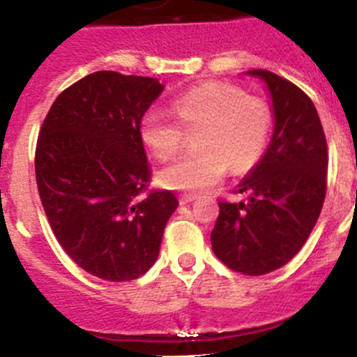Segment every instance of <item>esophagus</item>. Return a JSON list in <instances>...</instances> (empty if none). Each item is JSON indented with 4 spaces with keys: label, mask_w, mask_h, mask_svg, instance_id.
Listing matches in <instances>:
<instances>
[{
    "label": "esophagus",
    "mask_w": 357,
    "mask_h": 357,
    "mask_svg": "<svg viewBox=\"0 0 357 357\" xmlns=\"http://www.w3.org/2000/svg\"><path fill=\"white\" fill-rule=\"evenodd\" d=\"M195 200H197V195H193V193H184L178 197V202H181L182 206H185V204H191V202H195Z\"/></svg>",
    "instance_id": "1"
}]
</instances>
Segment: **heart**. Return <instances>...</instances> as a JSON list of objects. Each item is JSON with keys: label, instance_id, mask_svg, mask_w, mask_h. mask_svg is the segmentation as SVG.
Returning <instances> with one entry per match:
<instances>
[{"label": "heart", "instance_id": "1", "mask_svg": "<svg viewBox=\"0 0 357 357\" xmlns=\"http://www.w3.org/2000/svg\"><path fill=\"white\" fill-rule=\"evenodd\" d=\"M188 130L200 128L198 153L181 157L157 175L162 188L200 193L222 181L227 166L247 172L268 144L272 110L261 98L248 96L229 84L209 82L181 94L172 105ZM181 125L168 114L150 110L139 123V135L151 155L168 160L182 146Z\"/></svg>", "mask_w": 357, "mask_h": 357}]
</instances>
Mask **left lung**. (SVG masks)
Listing matches in <instances>:
<instances>
[{
  "label": "left lung",
  "instance_id": "obj_1",
  "mask_svg": "<svg viewBox=\"0 0 357 357\" xmlns=\"http://www.w3.org/2000/svg\"><path fill=\"white\" fill-rule=\"evenodd\" d=\"M247 75L266 85L273 134L266 151L239 182L248 202H220L211 232L216 257L245 275H263L291 261L307 241L326 200L327 143L307 94L264 69Z\"/></svg>",
  "mask_w": 357,
  "mask_h": 357
}]
</instances>
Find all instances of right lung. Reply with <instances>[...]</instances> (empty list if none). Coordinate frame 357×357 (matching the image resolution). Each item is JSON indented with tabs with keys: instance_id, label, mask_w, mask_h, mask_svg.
<instances>
[{
	"instance_id": "right-lung-1",
	"label": "right lung",
	"mask_w": 357,
	"mask_h": 357,
	"mask_svg": "<svg viewBox=\"0 0 357 357\" xmlns=\"http://www.w3.org/2000/svg\"><path fill=\"white\" fill-rule=\"evenodd\" d=\"M162 89L150 77L87 75L59 94L37 139V188L53 234L103 280L146 273L178 207L172 191L141 197L151 173L139 123Z\"/></svg>"
}]
</instances>
